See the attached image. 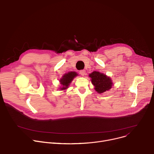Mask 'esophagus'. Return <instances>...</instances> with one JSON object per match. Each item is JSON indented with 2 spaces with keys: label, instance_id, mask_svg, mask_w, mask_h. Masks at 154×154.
<instances>
[{
  "label": "esophagus",
  "instance_id": "34e87169",
  "mask_svg": "<svg viewBox=\"0 0 154 154\" xmlns=\"http://www.w3.org/2000/svg\"><path fill=\"white\" fill-rule=\"evenodd\" d=\"M79 73H80V75H81V76H84V75H85V74H86V71H85V69L81 70V71H79Z\"/></svg>",
  "mask_w": 154,
  "mask_h": 154
}]
</instances>
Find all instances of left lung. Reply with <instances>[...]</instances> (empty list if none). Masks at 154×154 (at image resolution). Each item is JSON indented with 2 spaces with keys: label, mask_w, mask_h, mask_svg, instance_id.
<instances>
[{
  "label": "left lung",
  "mask_w": 154,
  "mask_h": 154,
  "mask_svg": "<svg viewBox=\"0 0 154 154\" xmlns=\"http://www.w3.org/2000/svg\"><path fill=\"white\" fill-rule=\"evenodd\" d=\"M91 78V83L94 86L95 91L99 94L109 91L113 85L112 81L109 76L99 71H93L89 75Z\"/></svg>",
  "instance_id": "1"
}]
</instances>
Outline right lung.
Masks as SVG:
<instances>
[{
  "mask_svg": "<svg viewBox=\"0 0 154 154\" xmlns=\"http://www.w3.org/2000/svg\"><path fill=\"white\" fill-rule=\"evenodd\" d=\"M78 75V74L76 71H69L68 73L63 75L59 81L61 85V86L60 88L61 91H63V90H66L68 89L71 83L72 82V81Z\"/></svg>",
  "mask_w": 154,
  "mask_h": 154,
  "instance_id": "1",
  "label": "right lung"
}]
</instances>
